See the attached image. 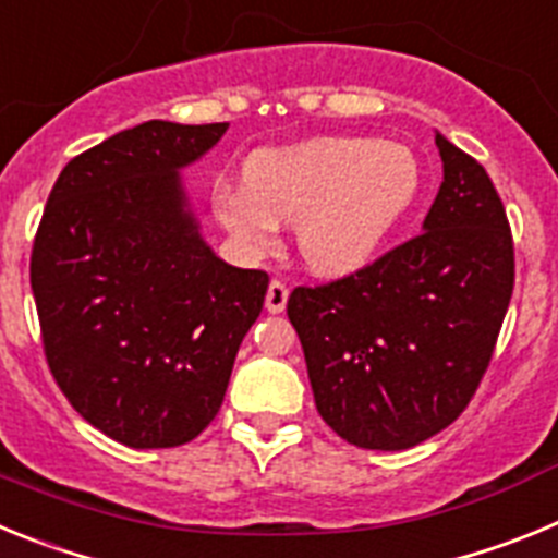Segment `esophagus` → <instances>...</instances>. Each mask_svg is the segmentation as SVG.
I'll return each instance as SVG.
<instances>
[{
    "label": "esophagus",
    "instance_id": "obj_1",
    "mask_svg": "<svg viewBox=\"0 0 558 558\" xmlns=\"http://www.w3.org/2000/svg\"><path fill=\"white\" fill-rule=\"evenodd\" d=\"M288 284L274 279V282L268 284V293H265V307H268V313H282L284 304H288Z\"/></svg>",
    "mask_w": 558,
    "mask_h": 558
}]
</instances>
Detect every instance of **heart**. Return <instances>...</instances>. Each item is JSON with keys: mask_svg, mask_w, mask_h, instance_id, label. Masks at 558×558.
Wrapping results in <instances>:
<instances>
[{"mask_svg": "<svg viewBox=\"0 0 558 558\" xmlns=\"http://www.w3.org/2000/svg\"><path fill=\"white\" fill-rule=\"evenodd\" d=\"M418 161L405 145L324 136L254 153L245 184L218 195L226 229L251 251L295 223V245L315 274H349L386 243L418 192Z\"/></svg>", "mask_w": 558, "mask_h": 558, "instance_id": "obj_1", "label": "heart"}]
</instances>
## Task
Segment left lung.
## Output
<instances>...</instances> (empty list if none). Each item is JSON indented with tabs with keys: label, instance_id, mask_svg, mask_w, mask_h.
<instances>
[{
	"label": "left lung",
	"instance_id": "1",
	"mask_svg": "<svg viewBox=\"0 0 558 558\" xmlns=\"http://www.w3.org/2000/svg\"><path fill=\"white\" fill-rule=\"evenodd\" d=\"M436 145L445 181L425 231L288 299L315 408L363 450H408L461 416L514 290V240L495 184L441 133Z\"/></svg>",
	"mask_w": 558,
	"mask_h": 558
}]
</instances>
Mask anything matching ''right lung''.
<instances>
[{"instance_id":"right-lung-1","label":"right lung","mask_w":558,"mask_h":558,"mask_svg":"<svg viewBox=\"0 0 558 558\" xmlns=\"http://www.w3.org/2000/svg\"><path fill=\"white\" fill-rule=\"evenodd\" d=\"M229 122L150 120L75 156L29 256L47 366L88 425L133 450L192 441L218 416L265 270L231 268L184 209L181 167Z\"/></svg>"}]
</instances>
